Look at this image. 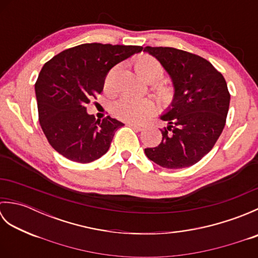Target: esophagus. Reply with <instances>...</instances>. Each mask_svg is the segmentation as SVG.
<instances>
[{
	"label": "esophagus",
	"mask_w": 258,
	"mask_h": 258,
	"mask_svg": "<svg viewBox=\"0 0 258 258\" xmlns=\"http://www.w3.org/2000/svg\"><path fill=\"white\" fill-rule=\"evenodd\" d=\"M128 126H131L133 130H135L136 132H141V131L144 130L143 125H136V124H128Z\"/></svg>",
	"instance_id": "34e87169"
}]
</instances>
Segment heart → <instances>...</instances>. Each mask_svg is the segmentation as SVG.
Listing matches in <instances>:
<instances>
[{
	"instance_id": "b5f03b06",
	"label": "heart",
	"mask_w": 258,
	"mask_h": 258,
	"mask_svg": "<svg viewBox=\"0 0 258 258\" xmlns=\"http://www.w3.org/2000/svg\"><path fill=\"white\" fill-rule=\"evenodd\" d=\"M133 68L141 79L153 82L162 78L164 69L161 62L149 54H140L133 59ZM117 68L112 69L106 74L104 80V90L111 92L113 90L114 76L116 74ZM155 91L161 100L166 101L172 95V91L168 86L163 83L155 85ZM155 111V104L149 98L135 100L131 97H122L113 105V114L117 118L126 122H140L147 115Z\"/></svg>"
}]
</instances>
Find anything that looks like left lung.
I'll return each mask as SVG.
<instances>
[{
  "instance_id": "8db88e82",
  "label": "left lung",
  "mask_w": 258,
  "mask_h": 258,
  "mask_svg": "<svg viewBox=\"0 0 258 258\" xmlns=\"http://www.w3.org/2000/svg\"><path fill=\"white\" fill-rule=\"evenodd\" d=\"M171 76L174 98L161 118L167 122L162 142L145 149L157 165L184 168L201 161L220 138L226 123L231 95L221 72L196 54L174 47H144Z\"/></svg>"
}]
</instances>
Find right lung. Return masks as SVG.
<instances>
[{"label":"right lung","instance_id":"1","mask_svg":"<svg viewBox=\"0 0 258 258\" xmlns=\"http://www.w3.org/2000/svg\"><path fill=\"white\" fill-rule=\"evenodd\" d=\"M136 45L86 43L71 47L44 64L35 83L38 120L48 143L68 160L90 163L108 151L124 125L107 116L96 120L86 112L90 98L103 91L114 65L140 53Z\"/></svg>","mask_w":258,"mask_h":258}]
</instances>
